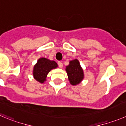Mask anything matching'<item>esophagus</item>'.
Wrapping results in <instances>:
<instances>
[{
  "instance_id": "34e87169",
  "label": "esophagus",
  "mask_w": 126,
  "mask_h": 126,
  "mask_svg": "<svg viewBox=\"0 0 126 126\" xmlns=\"http://www.w3.org/2000/svg\"><path fill=\"white\" fill-rule=\"evenodd\" d=\"M58 66H59V67L60 68H62V67H63V63H62V62H60V61L58 62Z\"/></svg>"
}]
</instances>
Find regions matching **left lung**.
<instances>
[{
	"instance_id": "left-lung-1",
	"label": "left lung",
	"mask_w": 126,
	"mask_h": 126,
	"mask_svg": "<svg viewBox=\"0 0 126 126\" xmlns=\"http://www.w3.org/2000/svg\"><path fill=\"white\" fill-rule=\"evenodd\" d=\"M69 81L72 85L80 83L84 78V72L80 65L79 62L75 59L70 62V64L66 68Z\"/></svg>"
}]
</instances>
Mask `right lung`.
I'll use <instances>...</instances> for the list:
<instances>
[{"instance_id": "obj_1", "label": "right lung", "mask_w": 126, "mask_h": 126, "mask_svg": "<svg viewBox=\"0 0 126 126\" xmlns=\"http://www.w3.org/2000/svg\"><path fill=\"white\" fill-rule=\"evenodd\" d=\"M58 67V64L55 61H51L45 58H41L37 61L33 68V75L37 81L43 83L46 81V78L48 73L52 69Z\"/></svg>"}]
</instances>
